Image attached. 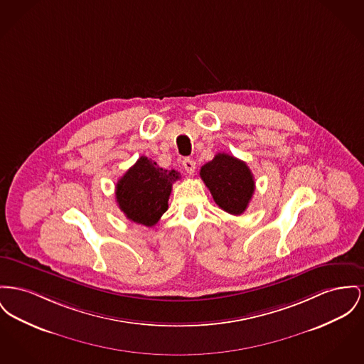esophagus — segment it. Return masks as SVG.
<instances>
[{"mask_svg":"<svg viewBox=\"0 0 364 364\" xmlns=\"http://www.w3.org/2000/svg\"><path fill=\"white\" fill-rule=\"evenodd\" d=\"M195 161L191 159V158H186L184 161H183V166H184V169L187 171V173H190V174H193V171H195Z\"/></svg>","mask_w":364,"mask_h":364,"instance_id":"1","label":"esophagus"}]
</instances>
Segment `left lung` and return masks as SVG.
Listing matches in <instances>:
<instances>
[{"instance_id":"left-lung-1","label":"left lung","mask_w":364,"mask_h":364,"mask_svg":"<svg viewBox=\"0 0 364 364\" xmlns=\"http://www.w3.org/2000/svg\"><path fill=\"white\" fill-rule=\"evenodd\" d=\"M199 174L214 202L223 210L239 215L247 209L256 183L253 173L243 161L218 152L210 162L200 168Z\"/></svg>"}]
</instances>
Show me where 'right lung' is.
Here are the masks:
<instances>
[{"label":"right lung","mask_w":364,"mask_h":364,"mask_svg":"<svg viewBox=\"0 0 364 364\" xmlns=\"http://www.w3.org/2000/svg\"><path fill=\"white\" fill-rule=\"evenodd\" d=\"M178 178L180 173L162 169L147 156H140L118 180L117 203L130 221L152 227L168 210L171 186Z\"/></svg>","instance_id":"add662e5"}]
</instances>
